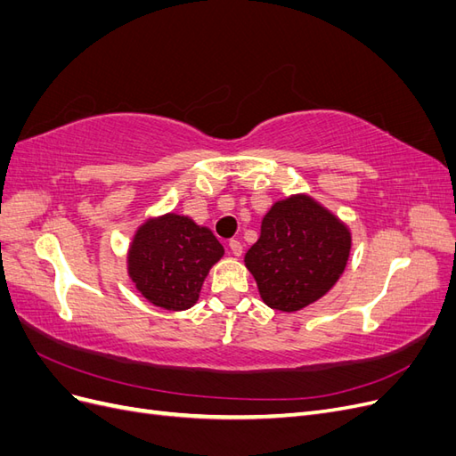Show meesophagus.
<instances>
[{"instance_id":"34e87169","label":"esophagus","mask_w":456,"mask_h":456,"mask_svg":"<svg viewBox=\"0 0 456 456\" xmlns=\"http://www.w3.org/2000/svg\"><path fill=\"white\" fill-rule=\"evenodd\" d=\"M228 247H230V251H232V255H233V256H241V253H243V245H241L238 240H230Z\"/></svg>"}]
</instances>
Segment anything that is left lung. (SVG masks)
Listing matches in <instances>:
<instances>
[{"label": "left lung", "mask_w": 456, "mask_h": 456, "mask_svg": "<svg viewBox=\"0 0 456 456\" xmlns=\"http://www.w3.org/2000/svg\"><path fill=\"white\" fill-rule=\"evenodd\" d=\"M350 247V230L333 213L308 196H293L275 201L262 218L245 266L270 308L297 312L338 281Z\"/></svg>", "instance_id": "8db88e82"}]
</instances>
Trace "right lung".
Here are the masks:
<instances>
[{
    "mask_svg": "<svg viewBox=\"0 0 456 456\" xmlns=\"http://www.w3.org/2000/svg\"><path fill=\"white\" fill-rule=\"evenodd\" d=\"M224 255L213 232L175 213L150 218L129 247V278L154 306L181 312L196 305L201 285Z\"/></svg>",
    "mask_w": 456,
    "mask_h": 456,
    "instance_id": "right-lung-1",
    "label": "right lung"
}]
</instances>
